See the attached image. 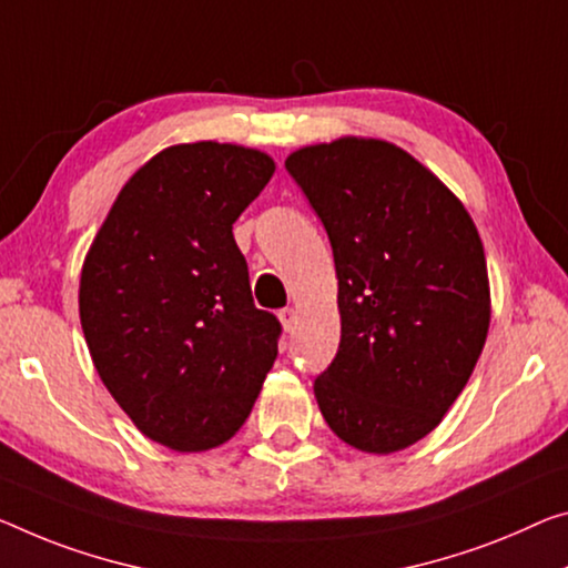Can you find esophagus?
<instances>
[{
  "instance_id": "obj_1",
  "label": "esophagus",
  "mask_w": 568,
  "mask_h": 568,
  "mask_svg": "<svg viewBox=\"0 0 568 568\" xmlns=\"http://www.w3.org/2000/svg\"><path fill=\"white\" fill-rule=\"evenodd\" d=\"M278 322H282V327L286 329V333H290V329H294V325H296V310L286 307V310L278 312Z\"/></svg>"
}]
</instances>
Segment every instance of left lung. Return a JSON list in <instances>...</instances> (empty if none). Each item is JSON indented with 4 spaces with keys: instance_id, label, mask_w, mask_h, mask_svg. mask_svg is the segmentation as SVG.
Instances as JSON below:
<instances>
[{
    "instance_id": "left-lung-1",
    "label": "left lung",
    "mask_w": 568,
    "mask_h": 568,
    "mask_svg": "<svg viewBox=\"0 0 568 568\" xmlns=\"http://www.w3.org/2000/svg\"><path fill=\"white\" fill-rule=\"evenodd\" d=\"M335 256L339 347L314 396L329 429L390 455L439 426L490 327L485 248L459 197L400 146L343 136L286 156Z\"/></svg>"
}]
</instances>
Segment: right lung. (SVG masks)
<instances>
[{"label": "right lung", "instance_id": "1", "mask_svg": "<svg viewBox=\"0 0 568 568\" xmlns=\"http://www.w3.org/2000/svg\"><path fill=\"white\" fill-rule=\"evenodd\" d=\"M276 170L239 144H174L139 168L83 261L78 310L103 386L136 429L205 452L241 429L282 325L256 310L233 223Z\"/></svg>", "mask_w": 568, "mask_h": 568}]
</instances>
